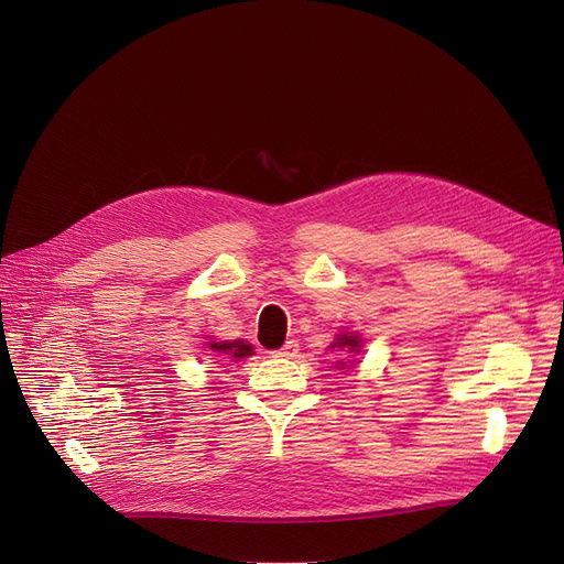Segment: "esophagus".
Listing matches in <instances>:
<instances>
[{"label": "esophagus", "mask_w": 564, "mask_h": 564, "mask_svg": "<svg viewBox=\"0 0 564 564\" xmlns=\"http://www.w3.org/2000/svg\"><path fill=\"white\" fill-rule=\"evenodd\" d=\"M274 357H283V359H294L300 354V343L297 340H288L281 349H276V351H272Z\"/></svg>", "instance_id": "obj_1"}]
</instances>
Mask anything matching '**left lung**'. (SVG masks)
<instances>
[{
    "mask_svg": "<svg viewBox=\"0 0 564 564\" xmlns=\"http://www.w3.org/2000/svg\"><path fill=\"white\" fill-rule=\"evenodd\" d=\"M361 347H364V338L359 336V334H354V332H338L336 334V338H334V343L329 345V349H334V351H343V357H349L347 361H336V368L338 370H345V366H357L359 361L354 359L357 357V354L361 351Z\"/></svg>",
    "mask_w": 564,
    "mask_h": 564,
    "instance_id": "obj_1",
    "label": "left lung"
}]
</instances>
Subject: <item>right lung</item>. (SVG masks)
I'll use <instances>...</instances> for the list:
<instances>
[{"instance_id": "add662e5", "label": "right lung", "mask_w": 564, "mask_h": 564, "mask_svg": "<svg viewBox=\"0 0 564 564\" xmlns=\"http://www.w3.org/2000/svg\"><path fill=\"white\" fill-rule=\"evenodd\" d=\"M210 351L215 354H224L226 359L230 361H240V359H249L253 354V345L237 338V340H217V338H207V345H205Z\"/></svg>"}]
</instances>
